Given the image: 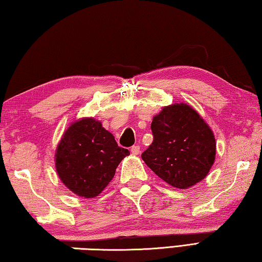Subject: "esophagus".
<instances>
[{"label":"esophagus","mask_w":262,"mask_h":262,"mask_svg":"<svg viewBox=\"0 0 262 262\" xmlns=\"http://www.w3.org/2000/svg\"><path fill=\"white\" fill-rule=\"evenodd\" d=\"M130 151L133 155H139L140 154V145H133Z\"/></svg>","instance_id":"esophagus-1"}]
</instances>
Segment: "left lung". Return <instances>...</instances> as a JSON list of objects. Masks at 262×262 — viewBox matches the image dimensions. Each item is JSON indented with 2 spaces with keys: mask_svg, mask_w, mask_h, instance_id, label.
<instances>
[{
  "mask_svg": "<svg viewBox=\"0 0 262 262\" xmlns=\"http://www.w3.org/2000/svg\"><path fill=\"white\" fill-rule=\"evenodd\" d=\"M152 143L142 159L159 178L186 189L205 179L215 161V136L205 120L186 104L166 106L154 117Z\"/></svg>",
  "mask_w": 262,
  "mask_h": 262,
  "instance_id": "8db88e82",
  "label": "left lung"
}]
</instances>
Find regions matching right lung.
Returning <instances> with one entry per match:
<instances>
[{
	"label": "right lung",
	"mask_w": 262,
	"mask_h": 262,
	"mask_svg": "<svg viewBox=\"0 0 262 262\" xmlns=\"http://www.w3.org/2000/svg\"><path fill=\"white\" fill-rule=\"evenodd\" d=\"M129 155L114 136L92 118L74 122L60 141L55 155L57 174L73 193L95 198L115 174L120 162Z\"/></svg>",
	"instance_id": "obj_1"
}]
</instances>
